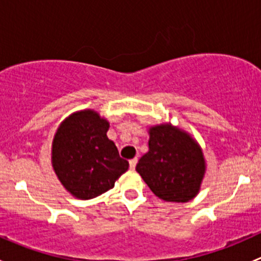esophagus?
<instances>
[{
	"instance_id": "1",
	"label": "esophagus",
	"mask_w": 261,
	"mask_h": 261,
	"mask_svg": "<svg viewBox=\"0 0 261 261\" xmlns=\"http://www.w3.org/2000/svg\"><path fill=\"white\" fill-rule=\"evenodd\" d=\"M128 164H130V169H135L136 164H138V158H134V159H131L130 162H128Z\"/></svg>"
}]
</instances>
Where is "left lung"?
<instances>
[{
	"instance_id": "8db88e82",
	"label": "left lung",
	"mask_w": 261,
	"mask_h": 261,
	"mask_svg": "<svg viewBox=\"0 0 261 261\" xmlns=\"http://www.w3.org/2000/svg\"><path fill=\"white\" fill-rule=\"evenodd\" d=\"M147 133L149 151L139 160L136 172L163 201L184 203L193 199L206 174L201 145L170 122L150 126Z\"/></svg>"
}]
</instances>
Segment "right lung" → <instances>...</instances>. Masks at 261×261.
<instances>
[{
	"label": "right lung",
	"instance_id": "right-lung-1",
	"mask_svg": "<svg viewBox=\"0 0 261 261\" xmlns=\"http://www.w3.org/2000/svg\"><path fill=\"white\" fill-rule=\"evenodd\" d=\"M110 122L94 110L73 112L58 127L51 144V165L62 186L78 199H91L115 187L128 169L107 138Z\"/></svg>",
	"mask_w": 261,
	"mask_h": 261
}]
</instances>
